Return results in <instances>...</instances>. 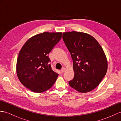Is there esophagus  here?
Here are the masks:
<instances>
[{"label": "esophagus", "mask_w": 121, "mask_h": 121, "mask_svg": "<svg viewBox=\"0 0 121 121\" xmlns=\"http://www.w3.org/2000/svg\"><path fill=\"white\" fill-rule=\"evenodd\" d=\"M65 70H66L65 68L62 67V68L61 70V73H64V72H65Z\"/></svg>", "instance_id": "esophagus-1"}]
</instances>
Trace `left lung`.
Instances as JSON below:
<instances>
[{
  "mask_svg": "<svg viewBox=\"0 0 121 121\" xmlns=\"http://www.w3.org/2000/svg\"><path fill=\"white\" fill-rule=\"evenodd\" d=\"M62 38L73 64L75 75L69 85L80 92L91 91L100 84L107 70L103 48L94 37L87 33L65 32Z\"/></svg>",
  "mask_w": 121,
  "mask_h": 121,
  "instance_id": "obj_1",
  "label": "left lung"
}]
</instances>
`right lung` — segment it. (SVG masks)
Returning <instances> with one entry per match:
<instances>
[{
	"label": "right lung",
	"instance_id": "obj_1",
	"mask_svg": "<svg viewBox=\"0 0 121 121\" xmlns=\"http://www.w3.org/2000/svg\"><path fill=\"white\" fill-rule=\"evenodd\" d=\"M61 37V32L38 34L27 40L21 48L17 60V75L31 91H45L56 81L58 74L52 69L48 54Z\"/></svg>",
	"mask_w": 121,
	"mask_h": 121
}]
</instances>
